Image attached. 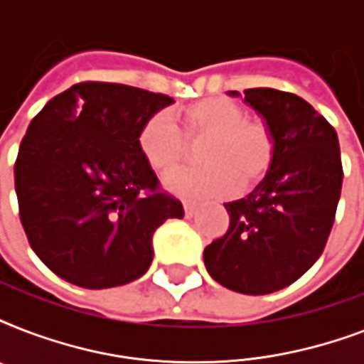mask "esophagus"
<instances>
[{"label":"esophagus","mask_w":364,"mask_h":364,"mask_svg":"<svg viewBox=\"0 0 364 364\" xmlns=\"http://www.w3.org/2000/svg\"><path fill=\"white\" fill-rule=\"evenodd\" d=\"M183 208H185V217H193L198 210V205L194 204V202H183Z\"/></svg>","instance_id":"1"}]
</instances>
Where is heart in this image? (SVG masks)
I'll list each match as a JSON object with an SVG mask.
<instances>
[{
	"instance_id": "heart-1",
	"label": "heart",
	"mask_w": 364,
	"mask_h": 364,
	"mask_svg": "<svg viewBox=\"0 0 364 364\" xmlns=\"http://www.w3.org/2000/svg\"><path fill=\"white\" fill-rule=\"evenodd\" d=\"M232 100L204 98L179 113L159 111L143 122L137 147L160 176H170L185 160L187 143L204 137L198 149L200 168L171 176L166 185L185 196H219L253 187L268 173L276 156V136L264 121L245 117Z\"/></svg>"
}]
</instances>
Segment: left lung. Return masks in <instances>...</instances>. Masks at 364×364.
<instances>
[{
    "mask_svg": "<svg viewBox=\"0 0 364 364\" xmlns=\"http://www.w3.org/2000/svg\"><path fill=\"white\" fill-rule=\"evenodd\" d=\"M243 94L274 132L276 156L253 193L225 204L230 225L204 249V262L223 287L268 294L296 282L321 257L344 171L336 130L306 100L276 88Z\"/></svg>",
    "mask_w": 364,
    "mask_h": 364,
    "instance_id": "8db88e82",
    "label": "left lung"
}]
</instances>
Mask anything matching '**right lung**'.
Returning <instances> with one entry per match:
<instances>
[{"label": "right lung", "mask_w": 364, "mask_h": 364, "mask_svg": "<svg viewBox=\"0 0 364 364\" xmlns=\"http://www.w3.org/2000/svg\"><path fill=\"white\" fill-rule=\"evenodd\" d=\"M173 98L117 82H77L28 126L14 162L20 221L65 282L107 289L141 277L153 234L185 215L137 147L139 128Z\"/></svg>", "instance_id": "1"}]
</instances>
